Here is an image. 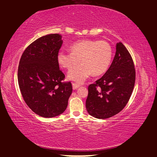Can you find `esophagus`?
I'll return each instance as SVG.
<instances>
[{
    "label": "esophagus",
    "instance_id": "34e87169",
    "mask_svg": "<svg viewBox=\"0 0 157 157\" xmlns=\"http://www.w3.org/2000/svg\"><path fill=\"white\" fill-rule=\"evenodd\" d=\"M80 87V85L77 84V83H72V87L74 89H76Z\"/></svg>",
    "mask_w": 157,
    "mask_h": 157
}]
</instances>
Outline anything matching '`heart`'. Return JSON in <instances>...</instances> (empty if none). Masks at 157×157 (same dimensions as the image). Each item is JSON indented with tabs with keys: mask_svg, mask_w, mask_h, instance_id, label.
Masks as SVG:
<instances>
[{
	"mask_svg": "<svg viewBox=\"0 0 157 157\" xmlns=\"http://www.w3.org/2000/svg\"><path fill=\"white\" fill-rule=\"evenodd\" d=\"M70 52L61 51L57 54V61L63 68L72 69L68 73V78L82 83L91 74L99 76L104 74L109 68L113 57V50L110 44L105 40H83L73 44Z\"/></svg>",
	"mask_w": 157,
	"mask_h": 157,
	"instance_id": "1",
	"label": "heart"
}]
</instances>
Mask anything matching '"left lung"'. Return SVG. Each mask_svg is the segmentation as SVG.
Segmentation results:
<instances>
[{
  "label": "left lung",
  "mask_w": 157,
  "mask_h": 157,
  "mask_svg": "<svg viewBox=\"0 0 157 157\" xmlns=\"http://www.w3.org/2000/svg\"><path fill=\"white\" fill-rule=\"evenodd\" d=\"M104 75L88 87L86 108L91 116L105 119L122 110L129 101L136 81V69L129 52L122 43Z\"/></svg>",
  "instance_id": "left-lung-1"
}]
</instances>
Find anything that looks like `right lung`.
<instances>
[{"label":"right lung","mask_w":157,"mask_h":157,"mask_svg":"<svg viewBox=\"0 0 157 157\" xmlns=\"http://www.w3.org/2000/svg\"><path fill=\"white\" fill-rule=\"evenodd\" d=\"M63 41L59 34L40 37L27 47L18 66L19 87L25 104L34 113L52 118L63 113L72 92V84L57 61Z\"/></svg>","instance_id":"add662e5"}]
</instances>
